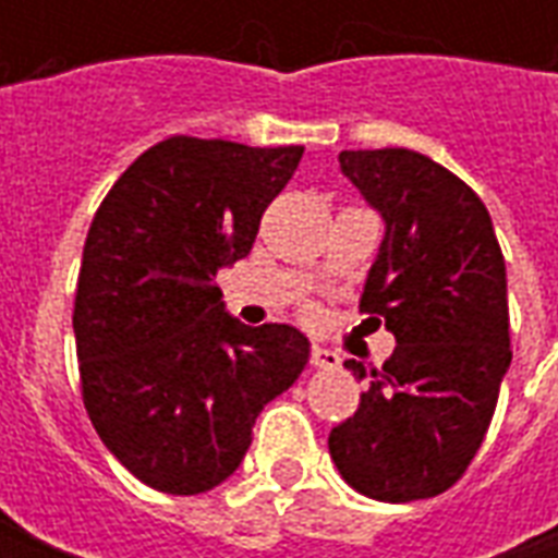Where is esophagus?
<instances>
[{
	"label": "esophagus",
	"mask_w": 558,
	"mask_h": 558,
	"mask_svg": "<svg viewBox=\"0 0 558 558\" xmlns=\"http://www.w3.org/2000/svg\"><path fill=\"white\" fill-rule=\"evenodd\" d=\"M311 364L319 367V371H338L340 355L338 352L326 350V347H314V350H311Z\"/></svg>",
	"instance_id": "obj_1"
}]
</instances>
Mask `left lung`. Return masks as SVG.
Instances as JSON below:
<instances>
[{"label":"left lung","mask_w":558,"mask_h":558,"mask_svg":"<svg viewBox=\"0 0 558 558\" xmlns=\"http://www.w3.org/2000/svg\"><path fill=\"white\" fill-rule=\"evenodd\" d=\"M340 170L386 220L362 314L398 347L383 367L343 362L367 391L328 451L371 499H430L478 454L511 364L502 247L478 194L427 155L340 151Z\"/></svg>","instance_id":"1"}]
</instances>
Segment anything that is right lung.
Wrapping results in <instances>:
<instances>
[{
    "instance_id": "right-lung-1",
    "label": "right lung",
    "mask_w": 558,
    "mask_h": 558,
    "mask_svg": "<svg viewBox=\"0 0 558 558\" xmlns=\"http://www.w3.org/2000/svg\"><path fill=\"white\" fill-rule=\"evenodd\" d=\"M304 146L170 137L146 148L95 211L74 299L80 388L101 442L151 490L218 487L256 415L307 364L292 326H242L218 268L251 254Z\"/></svg>"
}]
</instances>
